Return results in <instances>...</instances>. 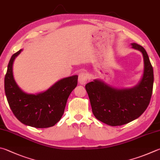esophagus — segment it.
I'll list each match as a JSON object with an SVG mask.
<instances>
[{"instance_id":"esophagus-1","label":"esophagus","mask_w":160,"mask_h":160,"mask_svg":"<svg viewBox=\"0 0 160 160\" xmlns=\"http://www.w3.org/2000/svg\"><path fill=\"white\" fill-rule=\"evenodd\" d=\"M88 79V75L85 72H81L78 75V82L80 85H85Z\"/></svg>"}]
</instances>
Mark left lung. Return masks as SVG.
<instances>
[{
	"label": "left lung",
	"instance_id": "left-lung-1",
	"mask_svg": "<svg viewBox=\"0 0 160 160\" xmlns=\"http://www.w3.org/2000/svg\"><path fill=\"white\" fill-rule=\"evenodd\" d=\"M132 46L143 57V74L138 85L118 89L96 79L85 85L93 114L110 126L123 125L140 117L148 106L152 94L154 74L148 55L140 45L132 43Z\"/></svg>",
	"mask_w": 160,
	"mask_h": 160
}]
</instances>
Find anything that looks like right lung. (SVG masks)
Segmentation results:
<instances>
[{
	"instance_id": "1",
	"label": "right lung",
	"mask_w": 160,
	"mask_h": 160,
	"mask_svg": "<svg viewBox=\"0 0 160 160\" xmlns=\"http://www.w3.org/2000/svg\"><path fill=\"white\" fill-rule=\"evenodd\" d=\"M12 56L5 77V92L14 116L26 125L48 128L59 122L64 112L68 98L78 85L77 75L63 78L45 92L27 94L19 88L13 75V63L21 53Z\"/></svg>"
}]
</instances>
